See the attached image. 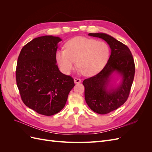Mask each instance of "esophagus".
I'll list each match as a JSON object with an SVG mask.
<instances>
[{"label": "esophagus", "instance_id": "34e87169", "mask_svg": "<svg viewBox=\"0 0 152 152\" xmlns=\"http://www.w3.org/2000/svg\"><path fill=\"white\" fill-rule=\"evenodd\" d=\"M73 80H74V82L75 84H79L80 82H81V80L79 79H77V78H74Z\"/></svg>", "mask_w": 152, "mask_h": 152}]
</instances>
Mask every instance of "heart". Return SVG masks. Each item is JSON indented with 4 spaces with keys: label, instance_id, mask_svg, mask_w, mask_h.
I'll return each instance as SVG.
<instances>
[{
    "label": "heart",
    "instance_id": "1",
    "mask_svg": "<svg viewBox=\"0 0 152 152\" xmlns=\"http://www.w3.org/2000/svg\"><path fill=\"white\" fill-rule=\"evenodd\" d=\"M109 56V46L104 41L76 37L65 44V50H58L56 59L65 74H69L74 68L76 61L80 72L86 76H92L104 68Z\"/></svg>",
    "mask_w": 152,
    "mask_h": 152
}]
</instances>
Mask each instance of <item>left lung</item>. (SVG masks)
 <instances>
[{"label": "left lung", "mask_w": 152, "mask_h": 152, "mask_svg": "<svg viewBox=\"0 0 152 152\" xmlns=\"http://www.w3.org/2000/svg\"><path fill=\"white\" fill-rule=\"evenodd\" d=\"M89 36L102 39L109 45L111 54L107 65L97 75L85 79V99L89 107L99 114H107L125 103L134 80L135 65L127 45L104 33H90ZM114 74L121 77L116 87L111 83Z\"/></svg>", "instance_id": "8db88e82"}]
</instances>
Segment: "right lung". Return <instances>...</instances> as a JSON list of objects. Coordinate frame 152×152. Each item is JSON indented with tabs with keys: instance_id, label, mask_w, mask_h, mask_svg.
<instances>
[{
	"instance_id": "1",
	"label": "right lung",
	"mask_w": 152,
	"mask_h": 152,
	"mask_svg": "<svg viewBox=\"0 0 152 152\" xmlns=\"http://www.w3.org/2000/svg\"><path fill=\"white\" fill-rule=\"evenodd\" d=\"M58 37L34 39L22 48L18 59L16 79L24 104L39 114L50 116L65 106L74 87L73 79L56 65Z\"/></svg>"
}]
</instances>
